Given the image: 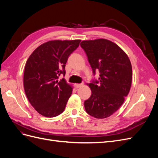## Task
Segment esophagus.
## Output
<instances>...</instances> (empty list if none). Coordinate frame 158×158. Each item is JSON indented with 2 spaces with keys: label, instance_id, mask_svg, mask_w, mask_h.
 <instances>
[{
  "label": "esophagus",
  "instance_id": "obj_1",
  "mask_svg": "<svg viewBox=\"0 0 158 158\" xmlns=\"http://www.w3.org/2000/svg\"><path fill=\"white\" fill-rule=\"evenodd\" d=\"M83 85H84V84H75V87L76 88H79L80 87H82Z\"/></svg>",
  "mask_w": 158,
  "mask_h": 158
}]
</instances>
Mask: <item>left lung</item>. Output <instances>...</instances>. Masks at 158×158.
<instances>
[{
	"mask_svg": "<svg viewBox=\"0 0 158 158\" xmlns=\"http://www.w3.org/2000/svg\"><path fill=\"white\" fill-rule=\"evenodd\" d=\"M80 45L87 55L98 81L88 84L91 97L84 102L86 112L95 118L109 117L119 109L130 91L132 69L128 56L120 47L106 40H85Z\"/></svg>",
	"mask_w": 158,
	"mask_h": 158,
	"instance_id": "8db88e82",
	"label": "left lung"
}]
</instances>
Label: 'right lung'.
Here are the masks:
<instances>
[{
	"mask_svg": "<svg viewBox=\"0 0 158 158\" xmlns=\"http://www.w3.org/2000/svg\"><path fill=\"white\" fill-rule=\"evenodd\" d=\"M81 40H52L36 48L27 60L23 73V88L28 101L38 113L54 117L63 113L73 93L64 78L69 55Z\"/></svg>",
	"mask_w": 158,
	"mask_h": 158,
	"instance_id": "add662e5",
	"label": "right lung"
}]
</instances>
